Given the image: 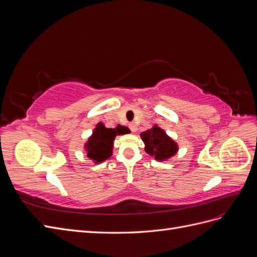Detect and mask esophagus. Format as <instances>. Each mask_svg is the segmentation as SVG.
Wrapping results in <instances>:
<instances>
[{
    "instance_id": "34e87169",
    "label": "esophagus",
    "mask_w": 257,
    "mask_h": 257,
    "mask_svg": "<svg viewBox=\"0 0 257 257\" xmlns=\"http://www.w3.org/2000/svg\"><path fill=\"white\" fill-rule=\"evenodd\" d=\"M128 127L132 131V133H135V132L137 131V126H136V124H134V123H130Z\"/></svg>"
}]
</instances>
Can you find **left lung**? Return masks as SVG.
I'll use <instances>...</instances> for the list:
<instances>
[{"instance_id":"8db88e82","label":"left lung","mask_w":257,"mask_h":257,"mask_svg":"<svg viewBox=\"0 0 257 257\" xmlns=\"http://www.w3.org/2000/svg\"><path fill=\"white\" fill-rule=\"evenodd\" d=\"M141 137L145 143V151L157 161H166L178 152L177 143L158 125L143 132Z\"/></svg>"}]
</instances>
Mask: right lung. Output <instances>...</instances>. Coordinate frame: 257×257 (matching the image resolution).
<instances>
[{"label":"right lung","instance_id":"1","mask_svg":"<svg viewBox=\"0 0 257 257\" xmlns=\"http://www.w3.org/2000/svg\"><path fill=\"white\" fill-rule=\"evenodd\" d=\"M124 126H116L115 128H107L102 122L96 124V127L89 137L84 145V150L87 151V157L98 164L112 155L113 141L116 135L126 133Z\"/></svg>","mask_w":257,"mask_h":257}]
</instances>
